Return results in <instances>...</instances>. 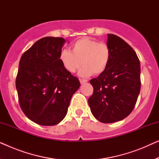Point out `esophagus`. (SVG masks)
<instances>
[{
  "mask_svg": "<svg viewBox=\"0 0 159 159\" xmlns=\"http://www.w3.org/2000/svg\"><path fill=\"white\" fill-rule=\"evenodd\" d=\"M80 83L81 84H84V83H85V82H87L88 81H87L86 80H83V79H80Z\"/></svg>",
  "mask_w": 159,
  "mask_h": 159,
  "instance_id": "esophagus-1",
  "label": "esophagus"
}]
</instances>
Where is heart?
<instances>
[{
  "label": "heart",
  "mask_w": 159,
  "mask_h": 159,
  "mask_svg": "<svg viewBox=\"0 0 159 159\" xmlns=\"http://www.w3.org/2000/svg\"><path fill=\"white\" fill-rule=\"evenodd\" d=\"M71 48V51L64 50L60 54V61L67 71L75 73L82 64L84 66L80 72L82 77H89L93 73L99 75L106 70L111 57V50L107 43L83 38Z\"/></svg>",
  "instance_id": "b5f03b06"
}]
</instances>
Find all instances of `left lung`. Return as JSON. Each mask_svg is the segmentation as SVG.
Listing matches in <instances>:
<instances>
[{
  "label": "left lung",
  "mask_w": 159,
  "mask_h": 159,
  "mask_svg": "<svg viewBox=\"0 0 159 159\" xmlns=\"http://www.w3.org/2000/svg\"><path fill=\"white\" fill-rule=\"evenodd\" d=\"M111 57L106 70L90 81L93 93L88 103L93 116L103 123L126 118L134 109L140 90V60L125 40L108 34Z\"/></svg>",
  "instance_id": "left-lung-1"
}]
</instances>
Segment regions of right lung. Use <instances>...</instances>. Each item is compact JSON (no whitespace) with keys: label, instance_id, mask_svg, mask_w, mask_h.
I'll list each match as a JSON object with an SVG mask.
<instances>
[{"label":"right lung","instance_id":"add662e5","mask_svg":"<svg viewBox=\"0 0 159 159\" xmlns=\"http://www.w3.org/2000/svg\"><path fill=\"white\" fill-rule=\"evenodd\" d=\"M62 38L45 37L23 53L16 79L20 107L26 116L43 126L61 122L80 82L60 61Z\"/></svg>","mask_w":159,"mask_h":159}]
</instances>
